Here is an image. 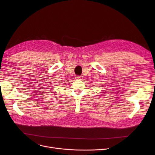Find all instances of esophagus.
<instances>
[{
	"label": "esophagus",
	"mask_w": 155,
	"mask_h": 155,
	"mask_svg": "<svg viewBox=\"0 0 155 155\" xmlns=\"http://www.w3.org/2000/svg\"><path fill=\"white\" fill-rule=\"evenodd\" d=\"M75 78L76 79H81V78H82V76H76Z\"/></svg>",
	"instance_id": "1"
}]
</instances>
